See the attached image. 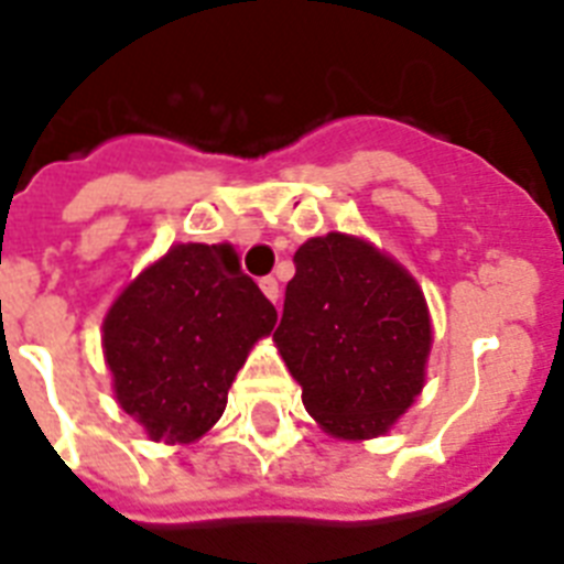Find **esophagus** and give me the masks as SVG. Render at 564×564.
<instances>
[{
    "instance_id": "34e87169",
    "label": "esophagus",
    "mask_w": 564,
    "mask_h": 564,
    "mask_svg": "<svg viewBox=\"0 0 564 564\" xmlns=\"http://www.w3.org/2000/svg\"><path fill=\"white\" fill-rule=\"evenodd\" d=\"M260 290H263V295H267L272 304H278L281 286H278V281H274V278H260Z\"/></svg>"
}]
</instances>
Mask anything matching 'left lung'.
<instances>
[{
  "label": "left lung",
  "mask_w": 564,
  "mask_h": 564,
  "mask_svg": "<svg viewBox=\"0 0 564 564\" xmlns=\"http://www.w3.org/2000/svg\"><path fill=\"white\" fill-rule=\"evenodd\" d=\"M274 341L324 432L365 441L386 434L423 391L432 322L400 263L333 231L295 251Z\"/></svg>",
  "instance_id": "obj_1"
}]
</instances>
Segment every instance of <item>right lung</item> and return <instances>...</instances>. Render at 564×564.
Here are the masks:
<instances>
[{
    "label": "right lung",
    "mask_w": 564,
    "mask_h": 564,
    "mask_svg": "<svg viewBox=\"0 0 564 564\" xmlns=\"http://www.w3.org/2000/svg\"><path fill=\"white\" fill-rule=\"evenodd\" d=\"M278 322L258 283L217 246H173L104 322L116 397L153 441L191 443L217 423L228 388Z\"/></svg>",
    "instance_id": "1"
}]
</instances>
